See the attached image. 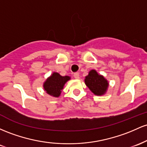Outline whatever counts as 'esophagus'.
<instances>
[{"label": "esophagus", "mask_w": 147, "mask_h": 147, "mask_svg": "<svg viewBox=\"0 0 147 147\" xmlns=\"http://www.w3.org/2000/svg\"><path fill=\"white\" fill-rule=\"evenodd\" d=\"M74 77L76 79H78L79 78V74L78 73H75L74 74Z\"/></svg>", "instance_id": "esophagus-1"}]
</instances>
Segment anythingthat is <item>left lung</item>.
Instances as JSON below:
<instances>
[{"instance_id": "left-lung-1", "label": "left lung", "mask_w": 147, "mask_h": 147, "mask_svg": "<svg viewBox=\"0 0 147 147\" xmlns=\"http://www.w3.org/2000/svg\"><path fill=\"white\" fill-rule=\"evenodd\" d=\"M85 83L90 91L96 96L104 95L109 86L108 80L94 69L90 70L88 75L85 76Z\"/></svg>"}]
</instances>
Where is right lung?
Wrapping results in <instances>:
<instances>
[{
	"label": "right lung",
	"instance_id": "right-lung-1",
	"mask_svg": "<svg viewBox=\"0 0 147 147\" xmlns=\"http://www.w3.org/2000/svg\"><path fill=\"white\" fill-rule=\"evenodd\" d=\"M71 77L68 76H62L57 72H53L44 82L43 87H44V91L47 92L48 94L53 97L57 98L60 96L66 82L69 81Z\"/></svg>",
	"mask_w": 147,
	"mask_h": 147
}]
</instances>
